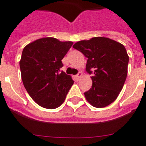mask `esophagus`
Segmentation results:
<instances>
[{"label":"esophagus","instance_id":"obj_1","mask_svg":"<svg viewBox=\"0 0 146 146\" xmlns=\"http://www.w3.org/2000/svg\"><path fill=\"white\" fill-rule=\"evenodd\" d=\"M82 73H81V72H79V73L76 74V75L75 76V78H76V80H79L80 79V78L82 77Z\"/></svg>","mask_w":146,"mask_h":146}]
</instances>
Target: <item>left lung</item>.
Segmentation results:
<instances>
[{
    "instance_id": "8db88e82",
    "label": "left lung",
    "mask_w": 146,
    "mask_h": 146,
    "mask_svg": "<svg viewBox=\"0 0 146 146\" xmlns=\"http://www.w3.org/2000/svg\"><path fill=\"white\" fill-rule=\"evenodd\" d=\"M73 48L88 58L86 70L93 74L92 88L84 92L87 101L98 108L114 102L127 79L129 57L125 47L108 38L95 37Z\"/></svg>"
}]
</instances>
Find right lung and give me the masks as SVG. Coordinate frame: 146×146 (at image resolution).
Instances as JSON below:
<instances>
[{
    "mask_svg": "<svg viewBox=\"0 0 146 146\" xmlns=\"http://www.w3.org/2000/svg\"><path fill=\"white\" fill-rule=\"evenodd\" d=\"M54 38H43L26 45L19 66L24 87L31 98L44 108L60 106L73 81L60 70L62 59L73 45Z\"/></svg>",
    "mask_w": 146,
    "mask_h": 146,
    "instance_id": "1",
    "label": "right lung"
}]
</instances>
